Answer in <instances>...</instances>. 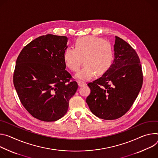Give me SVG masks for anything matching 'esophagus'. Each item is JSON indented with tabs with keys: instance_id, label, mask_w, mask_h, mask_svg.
Returning a JSON list of instances; mask_svg holds the SVG:
<instances>
[{
	"instance_id": "34e87169",
	"label": "esophagus",
	"mask_w": 158,
	"mask_h": 158,
	"mask_svg": "<svg viewBox=\"0 0 158 158\" xmlns=\"http://www.w3.org/2000/svg\"><path fill=\"white\" fill-rule=\"evenodd\" d=\"M78 85L79 86H83L86 85V83L84 82V81H78Z\"/></svg>"
}]
</instances>
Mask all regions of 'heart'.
<instances>
[{
    "instance_id": "obj_1",
    "label": "heart",
    "mask_w": 158,
    "mask_h": 158,
    "mask_svg": "<svg viewBox=\"0 0 158 158\" xmlns=\"http://www.w3.org/2000/svg\"><path fill=\"white\" fill-rule=\"evenodd\" d=\"M114 52L110 44L94 36H84L75 42V48H68L64 52V61L73 72H78L83 63L84 66L77 75L83 80L91 79L97 73H106L112 64Z\"/></svg>"
}]
</instances>
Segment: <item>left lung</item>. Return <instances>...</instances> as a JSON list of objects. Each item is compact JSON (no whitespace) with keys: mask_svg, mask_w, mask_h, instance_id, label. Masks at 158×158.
I'll use <instances>...</instances> for the list:
<instances>
[{"mask_svg":"<svg viewBox=\"0 0 158 158\" xmlns=\"http://www.w3.org/2000/svg\"><path fill=\"white\" fill-rule=\"evenodd\" d=\"M115 58L107 71L90 82L91 90L86 102L91 112L105 120L123 116L135 100L143 82L142 66L134 49L115 36Z\"/></svg>","mask_w":158,"mask_h":158,"instance_id":"obj_1","label":"left lung"}]
</instances>
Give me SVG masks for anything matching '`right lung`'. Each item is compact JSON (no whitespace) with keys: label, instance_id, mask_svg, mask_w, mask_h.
Wrapping results in <instances>:
<instances>
[{"label":"right lung","instance_id":"1","mask_svg":"<svg viewBox=\"0 0 158 158\" xmlns=\"http://www.w3.org/2000/svg\"><path fill=\"white\" fill-rule=\"evenodd\" d=\"M67 38L46 34L25 46L17 58L14 85L24 107L34 118L56 121L67 112L77 82L66 70Z\"/></svg>","mask_w":158,"mask_h":158}]
</instances>
